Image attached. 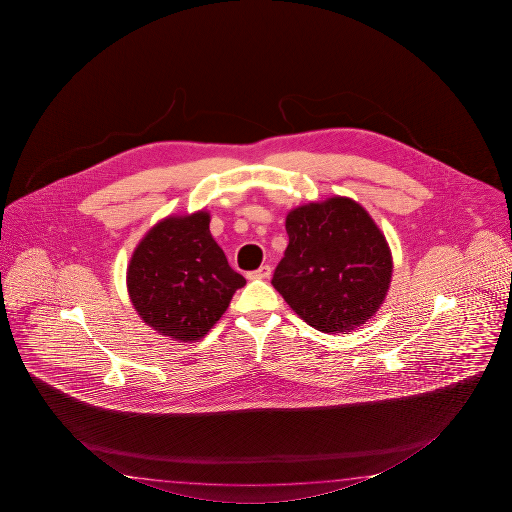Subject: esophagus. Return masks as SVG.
<instances>
[{"label": "esophagus", "mask_w": 512, "mask_h": 512, "mask_svg": "<svg viewBox=\"0 0 512 512\" xmlns=\"http://www.w3.org/2000/svg\"><path fill=\"white\" fill-rule=\"evenodd\" d=\"M270 272L272 270H270L269 265H261L260 269L249 272V279H269Z\"/></svg>", "instance_id": "1"}]
</instances>
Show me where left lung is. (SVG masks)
<instances>
[{"label":"left lung","instance_id":"obj_1","mask_svg":"<svg viewBox=\"0 0 512 512\" xmlns=\"http://www.w3.org/2000/svg\"><path fill=\"white\" fill-rule=\"evenodd\" d=\"M288 247L272 285L306 324L346 333L385 301L392 256L382 231L355 200L331 197L292 209Z\"/></svg>","mask_w":512,"mask_h":512}]
</instances>
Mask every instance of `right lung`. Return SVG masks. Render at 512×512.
<instances>
[{
	"label": "right lung",
	"instance_id": "1",
	"mask_svg": "<svg viewBox=\"0 0 512 512\" xmlns=\"http://www.w3.org/2000/svg\"><path fill=\"white\" fill-rule=\"evenodd\" d=\"M208 211L168 217L139 242L127 269L136 312L175 340H200L245 285L209 233Z\"/></svg>",
	"mask_w": 512,
	"mask_h": 512
}]
</instances>
